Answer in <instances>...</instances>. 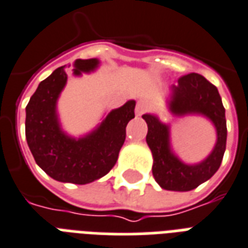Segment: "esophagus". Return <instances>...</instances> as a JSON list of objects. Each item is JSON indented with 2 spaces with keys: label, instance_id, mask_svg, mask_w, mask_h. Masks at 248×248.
Here are the masks:
<instances>
[{
  "label": "esophagus",
  "instance_id": "obj_1",
  "mask_svg": "<svg viewBox=\"0 0 248 248\" xmlns=\"http://www.w3.org/2000/svg\"><path fill=\"white\" fill-rule=\"evenodd\" d=\"M147 108H148V104L144 100H139L137 103V108H135V111H137L138 116H141L145 110H147Z\"/></svg>",
  "mask_w": 248,
  "mask_h": 248
}]
</instances>
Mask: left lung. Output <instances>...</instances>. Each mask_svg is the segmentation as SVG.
<instances>
[{
	"instance_id": "left-lung-1",
	"label": "left lung",
	"mask_w": 248,
	"mask_h": 248,
	"mask_svg": "<svg viewBox=\"0 0 248 248\" xmlns=\"http://www.w3.org/2000/svg\"><path fill=\"white\" fill-rule=\"evenodd\" d=\"M171 114L183 117L199 114L211 121L216 128L217 140L212 152L198 164L181 161L170 147V128L154 114H144L147 122V144L152 156V174L155 181L170 191H190L208 181L221 165L226 148V120L225 108L218 91L200 74L191 73L178 79L177 86H171L168 100Z\"/></svg>"
}]
</instances>
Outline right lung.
<instances>
[{
	"instance_id": "right-lung-1",
	"label": "right lung",
	"mask_w": 248,
	"mask_h": 248,
	"mask_svg": "<svg viewBox=\"0 0 248 248\" xmlns=\"http://www.w3.org/2000/svg\"><path fill=\"white\" fill-rule=\"evenodd\" d=\"M97 58L77 60L74 75L97 69ZM67 82L65 66L39 84L26 107V139L32 156L45 173L60 182L86 185L108 174L116 165L126 139V126L135 117V101L111 110L86 137H69L57 116V100Z\"/></svg>"
}]
</instances>
